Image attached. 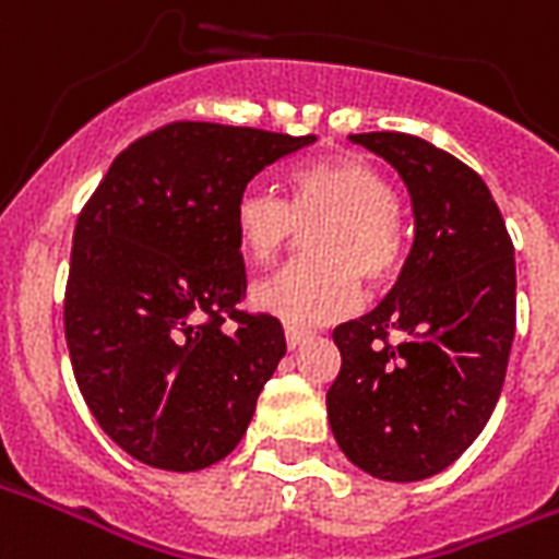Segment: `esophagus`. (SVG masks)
I'll use <instances>...</instances> for the list:
<instances>
[{"label": "esophagus", "mask_w": 559, "mask_h": 559, "mask_svg": "<svg viewBox=\"0 0 559 559\" xmlns=\"http://www.w3.org/2000/svg\"><path fill=\"white\" fill-rule=\"evenodd\" d=\"M284 336H287V348H298L305 340H308V331H298V328L287 325L284 328Z\"/></svg>", "instance_id": "esophagus-1"}]
</instances>
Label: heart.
<instances>
[{
  "label": "heart",
  "mask_w": 559,
  "mask_h": 559,
  "mask_svg": "<svg viewBox=\"0 0 559 559\" xmlns=\"http://www.w3.org/2000/svg\"><path fill=\"white\" fill-rule=\"evenodd\" d=\"M317 261L293 263L251 287V305L287 325H328L360 301V278L383 284L404 261L395 190L355 155L301 166L289 204L266 185H249L234 202V231L251 261L266 263L313 228Z\"/></svg>",
  "instance_id": "heart-1"
}]
</instances>
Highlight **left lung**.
Returning <instances> with one entry per match:
<instances>
[{
    "label": "left lung",
    "instance_id": "obj_1",
    "mask_svg": "<svg viewBox=\"0 0 559 559\" xmlns=\"http://www.w3.org/2000/svg\"><path fill=\"white\" fill-rule=\"evenodd\" d=\"M348 140L402 176L413 246L381 305L334 328L343 366L328 421L357 468L411 484L449 468L496 411L516 334L513 242L489 187L454 155L399 131Z\"/></svg>",
    "mask_w": 559,
    "mask_h": 559
}]
</instances>
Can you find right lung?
<instances>
[{
    "label": "right lung",
    "mask_w": 559,
    "mask_h": 559,
    "mask_svg": "<svg viewBox=\"0 0 559 559\" xmlns=\"http://www.w3.org/2000/svg\"><path fill=\"white\" fill-rule=\"evenodd\" d=\"M310 143L169 122L119 152L84 204L63 301L72 372L102 431L140 463L199 472L249 428L287 343L275 317L237 310L246 266L234 202Z\"/></svg>",
    "instance_id": "obj_1"
}]
</instances>
